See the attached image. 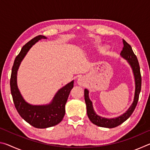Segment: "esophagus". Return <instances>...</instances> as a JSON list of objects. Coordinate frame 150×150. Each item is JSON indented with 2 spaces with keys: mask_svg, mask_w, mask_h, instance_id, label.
Returning a JSON list of instances; mask_svg holds the SVG:
<instances>
[{
  "mask_svg": "<svg viewBox=\"0 0 150 150\" xmlns=\"http://www.w3.org/2000/svg\"><path fill=\"white\" fill-rule=\"evenodd\" d=\"M77 83L79 85L81 86V87H83L85 84V79L83 77H79L77 79Z\"/></svg>",
  "mask_w": 150,
  "mask_h": 150,
  "instance_id": "esophagus-1",
  "label": "esophagus"
}]
</instances>
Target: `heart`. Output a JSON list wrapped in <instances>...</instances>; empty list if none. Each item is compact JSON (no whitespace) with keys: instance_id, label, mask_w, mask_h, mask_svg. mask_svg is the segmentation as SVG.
Here are the masks:
<instances>
[{"instance_id":"obj_1","label":"heart","mask_w":150,"mask_h":150,"mask_svg":"<svg viewBox=\"0 0 150 150\" xmlns=\"http://www.w3.org/2000/svg\"><path fill=\"white\" fill-rule=\"evenodd\" d=\"M98 48H99V50H105L106 48V45H100V46L98 47Z\"/></svg>"}]
</instances>
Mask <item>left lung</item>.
Wrapping results in <instances>:
<instances>
[{
	"instance_id": "8db88e82",
	"label": "left lung",
	"mask_w": 150,
	"mask_h": 150,
	"mask_svg": "<svg viewBox=\"0 0 150 150\" xmlns=\"http://www.w3.org/2000/svg\"><path fill=\"white\" fill-rule=\"evenodd\" d=\"M123 44V50L120 53L121 57L126 59L128 62V64L130 65L132 70L134 81H135V92H134V100L128 110L122 115L117 116L116 118H107L102 117V116L98 115L94 110L93 103L89 98V96H88L89 92H88V89L85 88L84 91L85 100L86 106H87V112L88 118L91 121V122L94 124L98 126L103 127V128H115V127L122 124L124 122H125L130 117L132 114L133 113L137 103H138L139 95L141 91L142 77L140 74V68H139L138 59H137L136 55L134 54L132 47L124 40Z\"/></svg>"
}]
</instances>
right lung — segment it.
<instances>
[{"label": "right lung", "mask_w": 150, "mask_h": 150, "mask_svg": "<svg viewBox=\"0 0 150 150\" xmlns=\"http://www.w3.org/2000/svg\"><path fill=\"white\" fill-rule=\"evenodd\" d=\"M42 39H47L39 35L30 40L22 47L19 54L14 60L11 77V90L13 101L18 112L30 125L37 128H47L54 126L62 122L65 113V104L70 91L73 87L74 81H71L61 88L47 105H33L27 103L20 92L17 85V73L20 63L29 50Z\"/></svg>", "instance_id": "1"}]
</instances>
